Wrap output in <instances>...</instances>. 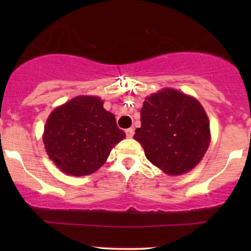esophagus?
Returning a JSON list of instances; mask_svg holds the SVG:
<instances>
[{"instance_id":"34e87169","label":"esophagus","mask_w":251,"mask_h":251,"mask_svg":"<svg viewBox=\"0 0 251 251\" xmlns=\"http://www.w3.org/2000/svg\"><path fill=\"white\" fill-rule=\"evenodd\" d=\"M125 132H126V135H127V138H132L134 134V127H129L126 129Z\"/></svg>"}]
</instances>
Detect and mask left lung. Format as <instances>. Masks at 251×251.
I'll use <instances>...</instances> for the list:
<instances>
[{"instance_id": "1", "label": "left lung", "mask_w": 251, "mask_h": 251, "mask_svg": "<svg viewBox=\"0 0 251 251\" xmlns=\"http://www.w3.org/2000/svg\"><path fill=\"white\" fill-rule=\"evenodd\" d=\"M142 126L134 139L146 158L165 174L178 176L194 169L210 143V124L198 100L171 88L146 98Z\"/></svg>"}]
</instances>
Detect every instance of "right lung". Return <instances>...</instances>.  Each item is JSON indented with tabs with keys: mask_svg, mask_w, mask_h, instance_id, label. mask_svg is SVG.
<instances>
[{
	"mask_svg": "<svg viewBox=\"0 0 251 251\" xmlns=\"http://www.w3.org/2000/svg\"><path fill=\"white\" fill-rule=\"evenodd\" d=\"M102 105L98 97H76L54 109L47 119L45 149L65 174H93L106 162L114 145L126 137Z\"/></svg>",
	"mask_w": 251,
	"mask_h": 251,
	"instance_id": "1",
	"label": "right lung"
}]
</instances>
